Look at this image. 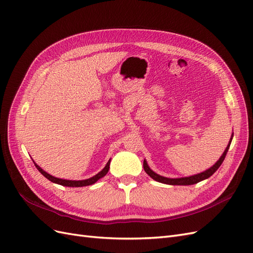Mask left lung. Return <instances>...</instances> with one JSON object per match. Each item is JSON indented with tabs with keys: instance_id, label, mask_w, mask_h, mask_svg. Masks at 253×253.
I'll use <instances>...</instances> for the list:
<instances>
[{
	"instance_id": "8db88e82",
	"label": "left lung",
	"mask_w": 253,
	"mask_h": 253,
	"mask_svg": "<svg viewBox=\"0 0 253 253\" xmlns=\"http://www.w3.org/2000/svg\"><path fill=\"white\" fill-rule=\"evenodd\" d=\"M232 137H233V134H232V136H231L230 141H229V143H228V145H227V148H226L225 152L223 153V155L220 156V158L217 160V162H216L215 164H214V165L210 168V169L206 170V171H204V172H202V173H200V174L189 176V177H181V178H168V177H164V176L158 175V174L155 173L154 171H152V170L150 169V167L148 166L147 162H145V159L143 160V169H144L145 172H147L148 175H150V177H152L153 179L156 180V181H159V182H162V183H166V185H173V186H175V185H178V186L194 185V183H197V182H200V181H202V180H204V179L209 178L210 176L213 175V173L218 169V168L220 167V165L223 164L224 159H225V157H226V155H227V152H228V150H229V147H230V143H231V141H232Z\"/></svg>"
}]
</instances>
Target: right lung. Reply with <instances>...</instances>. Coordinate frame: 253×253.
Returning <instances> with one entry per match:
<instances>
[{"instance_id":"add662e5","label":"right lung","mask_w":253,"mask_h":253,"mask_svg":"<svg viewBox=\"0 0 253 253\" xmlns=\"http://www.w3.org/2000/svg\"><path fill=\"white\" fill-rule=\"evenodd\" d=\"M110 163H111V159L108 162V164H106V166L103 168V170L99 172L98 174H96L95 176H93V177H90L88 179H84V180H67V179H61V178H57L55 177V176H51L50 174L46 173L44 170H42L41 168L38 166L36 163H35V166L38 170H39V172L45 176L47 179H49L50 181L55 182V183H58V185H61V186H64V187H85V186H89V185H93V183H95L97 180H99L100 178H102L103 176L106 175V173L109 172V169H110Z\"/></svg>"}]
</instances>
